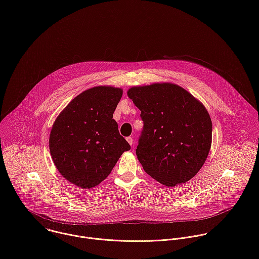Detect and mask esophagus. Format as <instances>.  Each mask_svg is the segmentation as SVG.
Masks as SVG:
<instances>
[{
	"instance_id": "obj_1",
	"label": "esophagus",
	"mask_w": 259,
	"mask_h": 259,
	"mask_svg": "<svg viewBox=\"0 0 259 259\" xmlns=\"http://www.w3.org/2000/svg\"><path fill=\"white\" fill-rule=\"evenodd\" d=\"M126 139H127V141H128V143H129L130 145L133 144V138H132V137H127Z\"/></svg>"
}]
</instances>
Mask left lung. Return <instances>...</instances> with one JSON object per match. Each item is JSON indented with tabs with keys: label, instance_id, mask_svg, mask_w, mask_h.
I'll list each match as a JSON object with an SVG mask.
<instances>
[{
	"label": "left lung",
	"instance_id": "left-lung-1",
	"mask_svg": "<svg viewBox=\"0 0 259 259\" xmlns=\"http://www.w3.org/2000/svg\"><path fill=\"white\" fill-rule=\"evenodd\" d=\"M128 96L141 112L136 155L144 171L167 187L192 179L204 165L212 140L204 105L169 83L133 87Z\"/></svg>",
	"mask_w": 259,
	"mask_h": 259
}]
</instances>
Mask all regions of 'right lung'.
Segmentation results:
<instances>
[{
    "label": "right lung",
    "instance_id": "right-lung-1",
    "mask_svg": "<svg viewBox=\"0 0 259 259\" xmlns=\"http://www.w3.org/2000/svg\"><path fill=\"white\" fill-rule=\"evenodd\" d=\"M122 89L94 87L73 98L55 120L49 138L59 173L83 189L96 187L131 149L113 119Z\"/></svg>",
    "mask_w": 259,
    "mask_h": 259
}]
</instances>
